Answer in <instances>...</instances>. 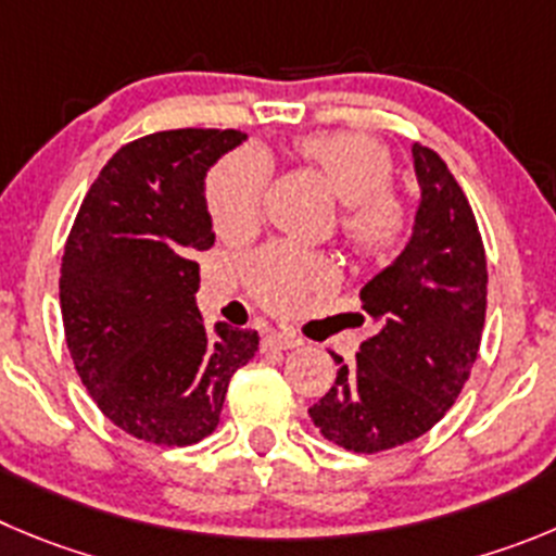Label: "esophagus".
Here are the masks:
<instances>
[{"label": "esophagus", "instance_id": "obj_1", "mask_svg": "<svg viewBox=\"0 0 556 556\" xmlns=\"http://www.w3.org/2000/svg\"><path fill=\"white\" fill-rule=\"evenodd\" d=\"M295 345H299V340L282 334V331H266L261 340L263 354H271V351H290V349H295Z\"/></svg>", "mask_w": 556, "mask_h": 556}]
</instances>
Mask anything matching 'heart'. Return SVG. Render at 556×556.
<instances>
[{
    "instance_id": "heart-1",
    "label": "heart",
    "mask_w": 556,
    "mask_h": 556,
    "mask_svg": "<svg viewBox=\"0 0 556 556\" xmlns=\"http://www.w3.org/2000/svg\"><path fill=\"white\" fill-rule=\"evenodd\" d=\"M299 153L324 173L342 205L340 230L365 257H387L408 232V211L392 184L387 148L367 134L324 131L299 142ZM271 164L261 150H238L211 169L205 205L222 236H238L257 225ZM252 293L268 309L288 313L307 299L309 290L331 282V266L315 254L288 243H274L247 263Z\"/></svg>"
}]
</instances>
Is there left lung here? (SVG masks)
I'll use <instances>...</instances> for the list:
<instances>
[{
    "instance_id": "obj_1",
    "label": "left lung",
    "mask_w": 556,
    "mask_h": 556,
    "mask_svg": "<svg viewBox=\"0 0 556 556\" xmlns=\"http://www.w3.org/2000/svg\"><path fill=\"white\" fill-rule=\"evenodd\" d=\"M419 207L406 249L362 288L378 331L309 408L324 439L381 453L428 433L458 401L485 324V249L464 189L442 155L414 144Z\"/></svg>"
}]
</instances>
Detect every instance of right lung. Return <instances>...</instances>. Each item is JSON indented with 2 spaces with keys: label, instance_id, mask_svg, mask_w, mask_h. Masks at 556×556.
Returning a JSON list of instances; mask_svg holds the SVG:
<instances>
[{
  "label": "right lung",
  "instance_id": "add662e5",
  "mask_svg": "<svg viewBox=\"0 0 556 556\" xmlns=\"http://www.w3.org/2000/svg\"><path fill=\"white\" fill-rule=\"evenodd\" d=\"M247 134L175 128L123 144L87 191L60 268L76 372L134 439L189 447L219 425L227 383L257 331L205 329L197 252L214 247L205 173Z\"/></svg>",
  "mask_w": 556,
  "mask_h": 556
}]
</instances>
